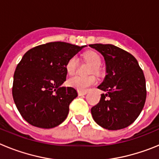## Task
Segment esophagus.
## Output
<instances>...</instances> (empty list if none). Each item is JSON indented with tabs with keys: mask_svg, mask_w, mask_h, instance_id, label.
Wrapping results in <instances>:
<instances>
[{
	"mask_svg": "<svg viewBox=\"0 0 159 159\" xmlns=\"http://www.w3.org/2000/svg\"><path fill=\"white\" fill-rule=\"evenodd\" d=\"M79 95H85L87 94V92H81V91H78Z\"/></svg>",
	"mask_w": 159,
	"mask_h": 159,
	"instance_id": "1",
	"label": "esophagus"
}]
</instances>
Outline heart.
I'll return each mask as SVG.
<instances>
[{"label":"heart","instance_id":"1","mask_svg":"<svg viewBox=\"0 0 159 159\" xmlns=\"http://www.w3.org/2000/svg\"><path fill=\"white\" fill-rule=\"evenodd\" d=\"M84 58L92 64V67H94V71H98L99 67L102 64V60L99 54H97L96 52H89L84 55ZM77 66H78L77 57H71L66 64V69H67V73L69 75L75 74L77 69ZM95 83H96V78L93 75H90V76L74 75L67 80V84L69 86L75 88V89H77L78 91H81V92H86L89 88V87L95 84Z\"/></svg>","mask_w":159,"mask_h":159}]
</instances>
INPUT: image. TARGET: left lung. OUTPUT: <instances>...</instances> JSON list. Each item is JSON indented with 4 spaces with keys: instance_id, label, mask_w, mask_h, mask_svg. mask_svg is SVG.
<instances>
[{
    "instance_id": "left-lung-1",
    "label": "left lung",
    "mask_w": 159,
    "mask_h": 159,
    "mask_svg": "<svg viewBox=\"0 0 159 159\" xmlns=\"http://www.w3.org/2000/svg\"><path fill=\"white\" fill-rule=\"evenodd\" d=\"M90 47L102 54L106 76L98 88L99 103L91 109L92 118L107 130L128 127L139 117L145 104L147 90L143 70L131 54L112 44L95 43Z\"/></svg>"
}]
</instances>
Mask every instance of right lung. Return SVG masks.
Here are the masks:
<instances>
[{"mask_svg": "<svg viewBox=\"0 0 159 159\" xmlns=\"http://www.w3.org/2000/svg\"><path fill=\"white\" fill-rule=\"evenodd\" d=\"M84 47L50 42L24 55L14 72L12 97L29 124L49 129L65 120L69 104L78 95L74 88L62 87L67 73L66 64Z\"/></svg>", "mask_w": 159, "mask_h": 159, "instance_id": "obj_1", "label": "right lung"}]
</instances>
